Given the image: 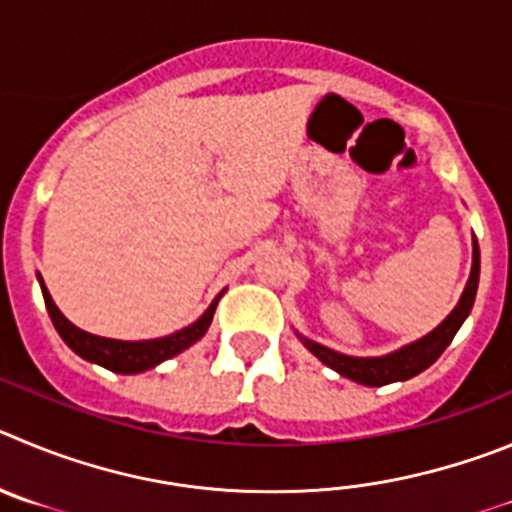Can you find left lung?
<instances>
[{"label": "left lung", "instance_id": "1", "mask_svg": "<svg viewBox=\"0 0 512 512\" xmlns=\"http://www.w3.org/2000/svg\"><path fill=\"white\" fill-rule=\"evenodd\" d=\"M477 285H480V245H477V237L472 234V270H469V280L462 290V298L454 306V311L434 331H428L426 336H421L416 342L405 344V347L395 349L390 354H382V357H352V354L334 352V349L324 347V344L313 342V339L298 334V331L296 336L313 357H319L326 367H331L334 372L347 377V380L359 382V385L380 388V385H390V382L411 380V377L421 375L426 367L434 365L436 359L441 357V352L449 347L459 326L467 321L469 311H472Z\"/></svg>", "mask_w": 512, "mask_h": 512}]
</instances>
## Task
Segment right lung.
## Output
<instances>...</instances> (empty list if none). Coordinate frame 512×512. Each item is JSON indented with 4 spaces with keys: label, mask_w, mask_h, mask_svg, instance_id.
Wrapping results in <instances>:
<instances>
[{
    "label": "right lung",
    "mask_w": 512,
    "mask_h": 512,
    "mask_svg": "<svg viewBox=\"0 0 512 512\" xmlns=\"http://www.w3.org/2000/svg\"><path fill=\"white\" fill-rule=\"evenodd\" d=\"M38 283H40V290H43L45 308H48L50 313V321H53L55 331L61 334L63 342H66L78 357H84L86 362L107 367V370L119 372V375H137V372L153 370V367H158L160 362L176 357V354H181L183 349H188L191 344L199 342L201 336L209 331L211 319H214L216 303H219V298L224 296V290H222V293L209 303V308L201 313L199 319L193 321V324H188L186 329L173 331V334L160 336V339L124 342V339H107V336H96L84 329H78L76 324H71V321L63 316L61 308L55 306V301L50 298L40 273H38Z\"/></svg>",
    "instance_id": "1"
}]
</instances>
